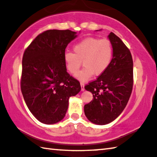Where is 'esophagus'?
<instances>
[{"label":"esophagus","mask_w":157,"mask_h":157,"mask_svg":"<svg viewBox=\"0 0 157 157\" xmlns=\"http://www.w3.org/2000/svg\"><path fill=\"white\" fill-rule=\"evenodd\" d=\"M80 85H81V91H84V82H80Z\"/></svg>","instance_id":"esophagus-1"}]
</instances>
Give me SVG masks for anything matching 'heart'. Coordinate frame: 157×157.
<instances>
[{
	"instance_id": "1",
	"label": "heart",
	"mask_w": 157,
	"mask_h": 157,
	"mask_svg": "<svg viewBox=\"0 0 157 157\" xmlns=\"http://www.w3.org/2000/svg\"><path fill=\"white\" fill-rule=\"evenodd\" d=\"M74 53L66 52L64 61L67 70L76 74L82 65L84 68L76 75L82 81L88 80L95 73L102 74L110 65L113 55V48L108 39L89 37L77 44L73 47Z\"/></svg>"
}]
</instances>
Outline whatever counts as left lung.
Here are the masks:
<instances>
[{
    "label": "left lung",
    "mask_w": 157,
    "mask_h": 157,
    "mask_svg": "<svg viewBox=\"0 0 157 157\" xmlns=\"http://www.w3.org/2000/svg\"><path fill=\"white\" fill-rule=\"evenodd\" d=\"M108 38L113 48L110 65L95 81L85 86L93 100L84 105V113L91 123L106 124L115 120L128 102L133 88V60L125 44L115 34Z\"/></svg>",
    "instance_id": "left-lung-1"
}]
</instances>
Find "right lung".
Returning <instances> with one entry per match:
<instances>
[{"label":"right lung","instance_id":"right-lung-1","mask_svg":"<svg viewBox=\"0 0 157 157\" xmlns=\"http://www.w3.org/2000/svg\"><path fill=\"white\" fill-rule=\"evenodd\" d=\"M77 33L49 30L39 34L25 49L21 89L30 112L44 124L64 118L68 100L81 90L79 81L66 71L65 50Z\"/></svg>","mask_w":157,"mask_h":157}]
</instances>
